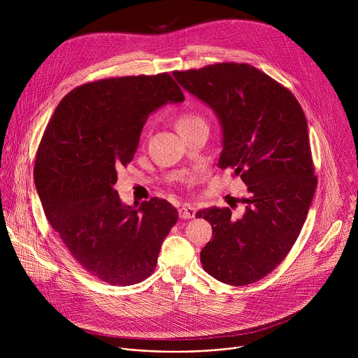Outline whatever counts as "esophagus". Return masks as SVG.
<instances>
[{"label": "esophagus", "instance_id": "34e87169", "mask_svg": "<svg viewBox=\"0 0 358 358\" xmlns=\"http://www.w3.org/2000/svg\"><path fill=\"white\" fill-rule=\"evenodd\" d=\"M195 213H196V208L192 207V206H189V203H182V206L180 207V210H178L180 218H182V220L194 218V217H195Z\"/></svg>", "mask_w": 358, "mask_h": 358}]
</instances>
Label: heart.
<instances>
[{"label":"heart","instance_id":"b5f03b06","mask_svg":"<svg viewBox=\"0 0 358 358\" xmlns=\"http://www.w3.org/2000/svg\"><path fill=\"white\" fill-rule=\"evenodd\" d=\"M198 124H203V120L201 116L195 115V113H182L177 117L176 126L178 129V131H184L188 130L191 127H195Z\"/></svg>","mask_w":358,"mask_h":358}]
</instances>
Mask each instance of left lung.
Wrapping results in <instances>:
<instances>
[{
    "instance_id": "left-lung-1",
    "label": "left lung",
    "mask_w": 358,
    "mask_h": 358,
    "mask_svg": "<svg viewBox=\"0 0 358 358\" xmlns=\"http://www.w3.org/2000/svg\"><path fill=\"white\" fill-rule=\"evenodd\" d=\"M174 78L217 115L218 167L248 187L239 218L229 208L199 210L214 238L202 248L203 271L245 286L269 275L294 245L316 191L308 122L293 93L248 64L176 71Z\"/></svg>"
}]
</instances>
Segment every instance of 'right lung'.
Masks as SVG:
<instances>
[{
  "mask_svg": "<svg viewBox=\"0 0 358 358\" xmlns=\"http://www.w3.org/2000/svg\"><path fill=\"white\" fill-rule=\"evenodd\" d=\"M182 100L169 73L101 79L69 92L45 129L34 167L45 215L72 257L101 282L147 279L178 220L162 198L126 206L115 184L148 116Z\"/></svg>",
  "mask_w": 358,
  "mask_h": 358,
  "instance_id": "1",
  "label": "right lung"
}]
</instances>
